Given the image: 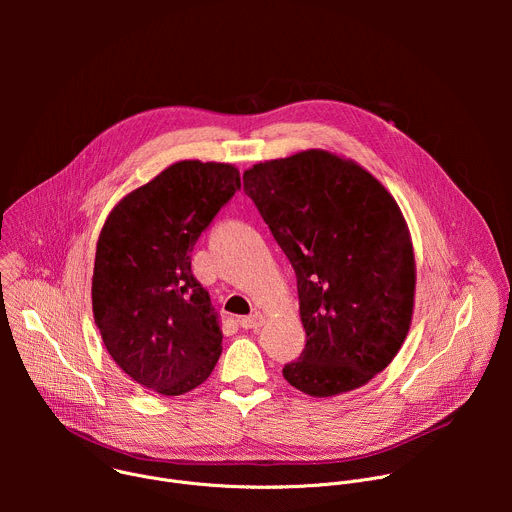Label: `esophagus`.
Returning a JSON list of instances; mask_svg holds the SVG:
<instances>
[{
  "label": "esophagus",
  "mask_w": 512,
  "mask_h": 512,
  "mask_svg": "<svg viewBox=\"0 0 512 512\" xmlns=\"http://www.w3.org/2000/svg\"><path fill=\"white\" fill-rule=\"evenodd\" d=\"M263 322H265V316H263L261 312H255V314L245 316V318H241V320H239L241 328H245V330H255V328L263 326Z\"/></svg>",
  "instance_id": "esophagus-1"
}]
</instances>
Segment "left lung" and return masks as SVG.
<instances>
[{
	"label": "left lung",
	"instance_id": "1",
	"mask_svg": "<svg viewBox=\"0 0 512 512\" xmlns=\"http://www.w3.org/2000/svg\"><path fill=\"white\" fill-rule=\"evenodd\" d=\"M243 190L298 279L306 348L283 379L310 397L367 385L413 318L415 255L399 204L371 172L326 150L259 162Z\"/></svg>",
	"mask_w": 512,
	"mask_h": 512
}]
</instances>
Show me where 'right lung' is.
<instances>
[{
  "label": "right lung",
  "instance_id": "obj_1",
  "mask_svg": "<svg viewBox=\"0 0 512 512\" xmlns=\"http://www.w3.org/2000/svg\"><path fill=\"white\" fill-rule=\"evenodd\" d=\"M241 188L233 164L182 160L131 190L101 229L93 316L117 367L160 395L202 385L223 352L208 291L190 269L200 233Z\"/></svg>",
  "mask_w": 512,
  "mask_h": 512
}]
</instances>
